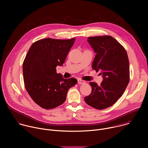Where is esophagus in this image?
I'll list each match as a JSON object with an SVG mask.
<instances>
[{
    "label": "esophagus",
    "instance_id": "esophagus-1",
    "mask_svg": "<svg viewBox=\"0 0 148 148\" xmlns=\"http://www.w3.org/2000/svg\"><path fill=\"white\" fill-rule=\"evenodd\" d=\"M78 83L79 84H84L86 83V81L81 79H78Z\"/></svg>",
    "mask_w": 148,
    "mask_h": 148
}]
</instances>
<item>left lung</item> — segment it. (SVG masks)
Returning a JSON list of instances; mask_svg holds the SVG:
<instances>
[{"label": "left lung", "mask_w": 148, "mask_h": 148, "mask_svg": "<svg viewBox=\"0 0 148 148\" xmlns=\"http://www.w3.org/2000/svg\"><path fill=\"white\" fill-rule=\"evenodd\" d=\"M97 54L92 68L101 71L103 81L100 85L90 82L91 93L84 98L90 106L106 109L123 95L130 81V62L124 47L110 36L90 37L87 40Z\"/></svg>", "instance_id": "1"}]
</instances>
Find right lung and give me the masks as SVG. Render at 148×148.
<instances>
[{"label":"right lung","mask_w":148,"mask_h":148,"mask_svg":"<svg viewBox=\"0 0 148 148\" xmlns=\"http://www.w3.org/2000/svg\"><path fill=\"white\" fill-rule=\"evenodd\" d=\"M75 38L41 39L33 43L26 54L23 63L25 86L41 108L50 110L62 104L69 90L77 82L74 78L64 79L56 73V67L64 64Z\"/></svg>","instance_id":"add662e5"}]
</instances>
